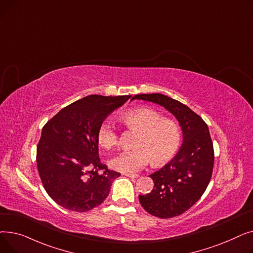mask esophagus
I'll return each mask as SVG.
<instances>
[{
	"mask_svg": "<svg viewBox=\"0 0 253 253\" xmlns=\"http://www.w3.org/2000/svg\"><path fill=\"white\" fill-rule=\"evenodd\" d=\"M123 175H125L127 177H130V178H137L138 177L137 174H131V173H123Z\"/></svg>",
	"mask_w": 253,
	"mask_h": 253,
	"instance_id": "esophagus-1",
	"label": "esophagus"
}]
</instances>
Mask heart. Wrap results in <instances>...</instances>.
I'll list each match as a JSON object with an SVG mask.
<instances>
[{
    "instance_id": "1",
    "label": "heart",
    "mask_w": 253,
    "mask_h": 253,
    "mask_svg": "<svg viewBox=\"0 0 253 253\" xmlns=\"http://www.w3.org/2000/svg\"><path fill=\"white\" fill-rule=\"evenodd\" d=\"M122 121L127 127L139 132L135 143L137 149L124 151L115 156L110 161L113 169L122 173H135L148 166L153 159L155 163L163 164L176 155L181 134L173 121L163 119L150 108L130 111L122 116ZM96 136L98 144L105 150L115 148L119 141L115 127L108 121L99 125Z\"/></svg>"
}]
</instances>
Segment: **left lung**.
<instances>
[{
  "instance_id": "obj_1",
  "label": "left lung",
  "mask_w": 253,
  "mask_h": 253,
  "mask_svg": "<svg viewBox=\"0 0 253 253\" xmlns=\"http://www.w3.org/2000/svg\"><path fill=\"white\" fill-rule=\"evenodd\" d=\"M133 99L163 106L181 127L183 141L177 155L150 175L154 180L153 191L138 197L144 210L154 216L180 215L201 198L212 175L214 151L208 126L189 106L160 93L139 94L131 98Z\"/></svg>"
}]
</instances>
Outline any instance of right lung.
I'll return each instance as SVG.
<instances>
[{"label": "right lung", "mask_w": 253, "mask_h": 253, "mask_svg": "<svg viewBox=\"0 0 253 253\" xmlns=\"http://www.w3.org/2000/svg\"><path fill=\"white\" fill-rule=\"evenodd\" d=\"M131 95H88L60 110L45 124L37 166L47 194L61 207L86 212L108 197L119 172L98 156L99 125Z\"/></svg>", "instance_id": "obj_1"}]
</instances>
